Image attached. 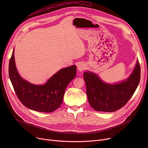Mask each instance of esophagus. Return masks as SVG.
Returning a JSON list of instances; mask_svg holds the SVG:
<instances>
[{
  "mask_svg": "<svg viewBox=\"0 0 148 148\" xmlns=\"http://www.w3.org/2000/svg\"><path fill=\"white\" fill-rule=\"evenodd\" d=\"M85 68H86V66H85V65L82 64V63H80L78 65H77V68H78L79 71H81V72L84 71V70L85 69Z\"/></svg>",
  "mask_w": 148,
  "mask_h": 148,
  "instance_id": "1",
  "label": "esophagus"
}]
</instances>
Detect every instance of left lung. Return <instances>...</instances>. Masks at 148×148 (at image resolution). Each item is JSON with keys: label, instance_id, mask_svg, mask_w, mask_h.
<instances>
[{"label": "left lung", "instance_id": "1", "mask_svg": "<svg viewBox=\"0 0 148 148\" xmlns=\"http://www.w3.org/2000/svg\"><path fill=\"white\" fill-rule=\"evenodd\" d=\"M89 103L96 111L113 112L125 106L134 94L140 79L138 60L133 73L125 81L111 84L92 72L83 73Z\"/></svg>", "mask_w": 148, "mask_h": 148}]
</instances>
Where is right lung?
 <instances>
[{
	"label": "right lung",
	"instance_id": "obj_1",
	"mask_svg": "<svg viewBox=\"0 0 148 148\" xmlns=\"http://www.w3.org/2000/svg\"><path fill=\"white\" fill-rule=\"evenodd\" d=\"M14 50L9 63V76L14 89L21 103L37 112L50 113L62 104L65 89L76 75V66L60 69L43 85H35L22 79L14 60Z\"/></svg>",
	"mask_w": 148,
	"mask_h": 148
}]
</instances>
